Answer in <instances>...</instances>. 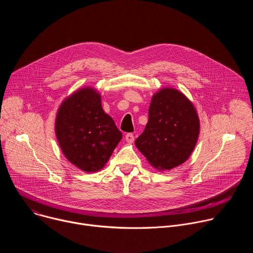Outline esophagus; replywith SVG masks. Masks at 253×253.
<instances>
[{"mask_svg":"<svg viewBox=\"0 0 253 253\" xmlns=\"http://www.w3.org/2000/svg\"><path fill=\"white\" fill-rule=\"evenodd\" d=\"M125 139L128 143H133L134 142V135L132 133H127L125 135Z\"/></svg>","mask_w":253,"mask_h":253,"instance_id":"esophagus-1","label":"esophagus"}]
</instances>
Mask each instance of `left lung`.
<instances>
[{"label": "left lung", "instance_id": "8db88e82", "mask_svg": "<svg viewBox=\"0 0 253 253\" xmlns=\"http://www.w3.org/2000/svg\"><path fill=\"white\" fill-rule=\"evenodd\" d=\"M148 123L135 145L156 169L170 170L191 155L200 124L193 104L184 94L163 88L153 95Z\"/></svg>", "mask_w": 253, "mask_h": 253}]
</instances>
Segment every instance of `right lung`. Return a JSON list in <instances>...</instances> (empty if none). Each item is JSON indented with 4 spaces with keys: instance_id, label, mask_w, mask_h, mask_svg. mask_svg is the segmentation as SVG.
Here are the masks:
<instances>
[{
    "instance_id": "obj_1",
    "label": "right lung",
    "mask_w": 253,
    "mask_h": 253,
    "mask_svg": "<svg viewBox=\"0 0 253 253\" xmlns=\"http://www.w3.org/2000/svg\"><path fill=\"white\" fill-rule=\"evenodd\" d=\"M55 131L66 158L85 172L102 169L122 139L114 120L103 110L100 94L91 87L63 101Z\"/></svg>"
}]
</instances>
